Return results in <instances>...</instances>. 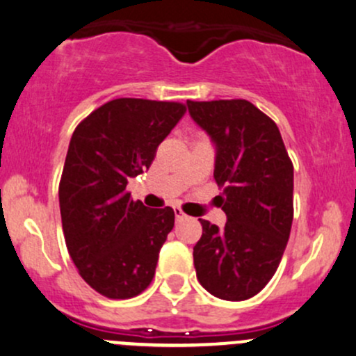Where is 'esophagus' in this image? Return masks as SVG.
I'll use <instances>...</instances> for the list:
<instances>
[{"mask_svg":"<svg viewBox=\"0 0 356 356\" xmlns=\"http://www.w3.org/2000/svg\"><path fill=\"white\" fill-rule=\"evenodd\" d=\"M175 217H177V220L179 222V220H183L185 219V213H183V210L181 209H175Z\"/></svg>","mask_w":356,"mask_h":356,"instance_id":"esophagus-1","label":"esophagus"}]
</instances>
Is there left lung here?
I'll list each match as a JSON object with an SVG mask.
<instances>
[{"instance_id":"1","label":"left lung","mask_w":356,"mask_h":356,"mask_svg":"<svg viewBox=\"0 0 356 356\" xmlns=\"http://www.w3.org/2000/svg\"><path fill=\"white\" fill-rule=\"evenodd\" d=\"M216 144L213 178L227 222L209 220L193 246L200 285L224 300H246L271 280L293 219V164L277 124L248 100L186 102Z\"/></svg>"}]
</instances>
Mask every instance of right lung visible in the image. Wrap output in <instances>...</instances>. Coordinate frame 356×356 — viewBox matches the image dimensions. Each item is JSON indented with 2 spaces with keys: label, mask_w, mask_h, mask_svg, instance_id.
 Returning <instances> with one entry per match:
<instances>
[{
  "label": "right lung",
  "mask_w": 356,
  "mask_h": 356,
  "mask_svg": "<svg viewBox=\"0 0 356 356\" xmlns=\"http://www.w3.org/2000/svg\"><path fill=\"white\" fill-rule=\"evenodd\" d=\"M185 112L178 102L117 98L72 132L59 183L64 239L83 280L108 299L139 296L154 277L175 212L134 202L125 188Z\"/></svg>",
  "instance_id": "1"
}]
</instances>
